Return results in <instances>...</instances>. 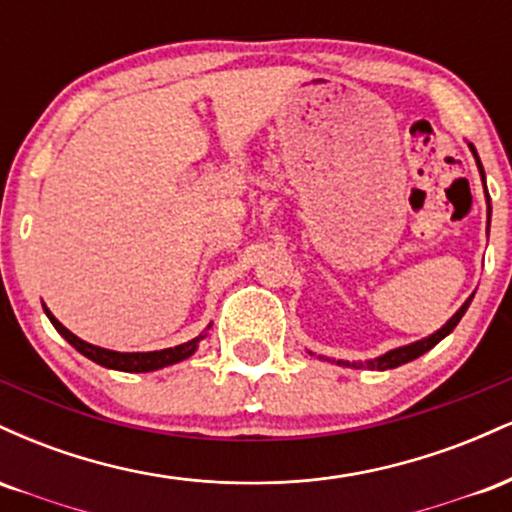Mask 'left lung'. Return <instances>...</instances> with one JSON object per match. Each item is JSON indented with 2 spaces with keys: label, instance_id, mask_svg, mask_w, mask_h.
Returning <instances> with one entry per match:
<instances>
[{
  "label": "left lung",
  "instance_id": "obj_1",
  "mask_svg": "<svg viewBox=\"0 0 512 512\" xmlns=\"http://www.w3.org/2000/svg\"><path fill=\"white\" fill-rule=\"evenodd\" d=\"M469 149H472V154H474V158H477V166H479V173H481V180H484V187H486V178H484V168H481V161H479V156H477V149H474L472 144H469ZM486 202H489V221H491V199H489V192H486ZM472 298L474 296H469V301H464V305L460 310H457L455 315L450 317L448 322H445L443 327H440V330L436 332V334H431V337H426V339H421V342H416V344H409V346H402V349H395V351H387L385 356H380V358H375V361H370L368 366L370 368H375V370H387V368H397V366H402V363H409V361H414V358H419L421 354H426L428 349H433V346H436L440 339L443 337H448V334L455 330L457 327V322L462 320V315L467 313V308H469V303H472ZM339 366H349V363L346 361H339ZM356 366V363H354Z\"/></svg>",
  "mask_w": 512,
  "mask_h": 512
}]
</instances>
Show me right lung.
<instances>
[{
  "label": "right lung",
  "mask_w": 512,
  "mask_h": 512,
  "mask_svg": "<svg viewBox=\"0 0 512 512\" xmlns=\"http://www.w3.org/2000/svg\"><path fill=\"white\" fill-rule=\"evenodd\" d=\"M45 313H48L50 322L55 325V330L60 332L62 337L67 339V342L72 344L76 351H79V354H84L86 358H91V361H96L98 366L113 368V370H125V373H149V370H158V368L170 366V363H178V361H182V358L195 354L199 339H204L202 334H199V337L192 339V342L173 346V349L146 351V354H142V351H137V354H120V351L101 349V346H93V344L84 342V339H79L76 334L69 332L67 327H64L62 322L50 313L48 308H45Z\"/></svg>",
  "instance_id": "1"
}]
</instances>
